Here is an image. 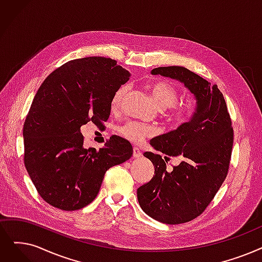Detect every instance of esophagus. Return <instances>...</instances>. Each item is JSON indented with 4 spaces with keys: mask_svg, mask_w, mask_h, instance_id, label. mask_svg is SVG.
I'll use <instances>...</instances> for the list:
<instances>
[{
    "mask_svg": "<svg viewBox=\"0 0 262 262\" xmlns=\"http://www.w3.org/2000/svg\"><path fill=\"white\" fill-rule=\"evenodd\" d=\"M142 156V153L141 151L138 149V147H134L133 150V157L134 158H140Z\"/></svg>",
    "mask_w": 262,
    "mask_h": 262,
    "instance_id": "34e87169",
    "label": "esophagus"
}]
</instances>
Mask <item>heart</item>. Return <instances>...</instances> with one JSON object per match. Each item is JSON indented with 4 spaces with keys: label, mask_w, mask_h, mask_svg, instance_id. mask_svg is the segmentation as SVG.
I'll list each match as a JSON object with an SVG mask.
<instances>
[{
    "label": "heart",
    "mask_w": 262,
    "mask_h": 262,
    "mask_svg": "<svg viewBox=\"0 0 262 262\" xmlns=\"http://www.w3.org/2000/svg\"><path fill=\"white\" fill-rule=\"evenodd\" d=\"M149 89L155 100V104L159 109L165 110L169 108V111L167 113V118L169 119V121H171L177 126H180V125L184 124L189 119L191 115L190 106L174 105L178 100V92L171 84L158 81L152 83ZM127 85H122L113 94L110 101V106L113 110L118 109L121 106L124 96L127 93ZM120 133L125 138H127L133 142H140L144 138L152 136L154 134V130L150 126H145V125L139 123L129 122L120 128Z\"/></svg>",
    "instance_id": "b5f03b06"
}]
</instances>
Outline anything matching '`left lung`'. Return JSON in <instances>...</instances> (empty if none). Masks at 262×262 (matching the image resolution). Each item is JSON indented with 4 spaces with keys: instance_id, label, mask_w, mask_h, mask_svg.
<instances>
[{
    "instance_id": "obj_1",
    "label": "left lung",
    "mask_w": 262,
    "mask_h": 262,
    "mask_svg": "<svg viewBox=\"0 0 262 262\" xmlns=\"http://www.w3.org/2000/svg\"><path fill=\"white\" fill-rule=\"evenodd\" d=\"M152 75L171 78L194 95L196 108L188 122L150 140L145 152L154 165L150 182L137 189L141 209L155 221L176 225L199 216L222 186L228 172L233 129L223 93L217 85L182 66L157 67ZM168 156H180L181 163L168 173Z\"/></svg>"
}]
</instances>
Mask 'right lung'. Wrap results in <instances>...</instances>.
<instances>
[{"label":"right lung","instance_id":"right-lung-1","mask_svg":"<svg viewBox=\"0 0 262 262\" xmlns=\"http://www.w3.org/2000/svg\"><path fill=\"white\" fill-rule=\"evenodd\" d=\"M130 73L117 61L90 56L50 74L33 99L24 126L25 165L40 197L52 207L75 211L97 196L110 167L126 162L132 144L116 136L105 146L85 149L80 127L110 116L116 91Z\"/></svg>","mask_w":262,"mask_h":262}]
</instances>
